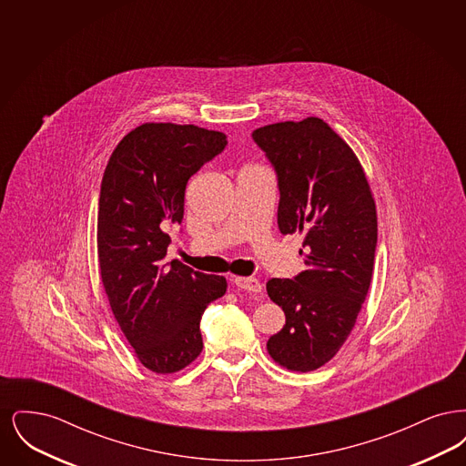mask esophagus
I'll use <instances>...</instances> for the list:
<instances>
[{"label":"esophagus","instance_id":"obj_1","mask_svg":"<svg viewBox=\"0 0 466 466\" xmlns=\"http://www.w3.org/2000/svg\"><path fill=\"white\" fill-rule=\"evenodd\" d=\"M232 283H234L238 289H246V291H255V293L262 291V283H260L257 278H253V276H248V278H244V276L232 278Z\"/></svg>","mask_w":466,"mask_h":466}]
</instances>
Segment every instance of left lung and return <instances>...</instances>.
<instances>
[{
    "instance_id": "left-lung-1",
    "label": "left lung",
    "mask_w": 466,
    "mask_h": 466,
    "mask_svg": "<svg viewBox=\"0 0 466 466\" xmlns=\"http://www.w3.org/2000/svg\"><path fill=\"white\" fill-rule=\"evenodd\" d=\"M278 177V227L302 232L306 270L272 278L267 293L287 323L267 351L289 370L310 372L332 360L355 327L370 287L376 204L350 145L321 118L264 126L251 134Z\"/></svg>"
}]
</instances>
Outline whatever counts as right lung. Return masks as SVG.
I'll return each mask as SVG.
<instances>
[{
  "instance_id": "add662e5",
  "label": "right lung",
  "mask_w": 466,
  "mask_h": 466,
  "mask_svg": "<svg viewBox=\"0 0 466 466\" xmlns=\"http://www.w3.org/2000/svg\"><path fill=\"white\" fill-rule=\"evenodd\" d=\"M227 136L198 126L143 124L124 136L105 169L97 211L103 287L137 360L173 374L202 351L200 318L227 291L223 276L166 262V228L183 220L185 188L220 156Z\"/></svg>"
}]
</instances>
